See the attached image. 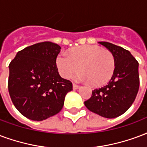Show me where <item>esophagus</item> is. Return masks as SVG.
I'll use <instances>...</instances> for the list:
<instances>
[{
	"label": "esophagus",
	"mask_w": 147,
	"mask_h": 147,
	"mask_svg": "<svg viewBox=\"0 0 147 147\" xmlns=\"http://www.w3.org/2000/svg\"><path fill=\"white\" fill-rule=\"evenodd\" d=\"M80 87L79 85H76L75 84V83H73V89L74 90H77V89H79V88Z\"/></svg>",
	"instance_id": "1"
}]
</instances>
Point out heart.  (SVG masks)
<instances>
[{"instance_id":"obj_1","label":"heart","mask_w":147,"mask_h":147,"mask_svg":"<svg viewBox=\"0 0 147 147\" xmlns=\"http://www.w3.org/2000/svg\"><path fill=\"white\" fill-rule=\"evenodd\" d=\"M56 65L60 75L68 79L80 71V79L94 86L106 84L115 69V57L109 50L95 45H85L71 50L69 55L58 54Z\"/></svg>"}]
</instances>
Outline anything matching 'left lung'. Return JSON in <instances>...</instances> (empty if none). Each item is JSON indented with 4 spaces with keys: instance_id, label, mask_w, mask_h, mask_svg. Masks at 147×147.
I'll use <instances>...</instances> for the list:
<instances>
[{
    "instance_id": "obj_1",
    "label": "left lung",
    "mask_w": 147,
    "mask_h": 147,
    "mask_svg": "<svg viewBox=\"0 0 147 147\" xmlns=\"http://www.w3.org/2000/svg\"><path fill=\"white\" fill-rule=\"evenodd\" d=\"M99 43L113 53L115 69L108 83L93 90L84 104L92 112L114 118L125 112L136 97L140 87L139 62L125 49L108 42Z\"/></svg>"
}]
</instances>
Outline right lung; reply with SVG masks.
<instances>
[{
    "label": "right lung",
    "mask_w": 147,
    "mask_h": 147,
    "mask_svg": "<svg viewBox=\"0 0 147 147\" xmlns=\"http://www.w3.org/2000/svg\"><path fill=\"white\" fill-rule=\"evenodd\" d=\"M61 47L51 42L33 44L18 51L9 64L8 92L16 109L26 118L43 121L61 111L71 81L58 73Z\"/></svg>",
    "instance_id": "1"
}]
</instances>
